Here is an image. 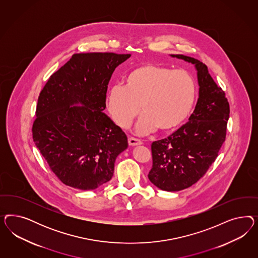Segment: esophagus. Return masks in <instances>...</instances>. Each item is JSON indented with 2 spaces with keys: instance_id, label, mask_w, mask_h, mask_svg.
I'll return each mask as SVG.
<instances>
[{
  "instance_id": "esophagus-1",
  "label": "esophagus",
  "mask_w": 258,
  "mask_h": 258,
  "mask_svg": "<svg viewBox=\"0 0 258 258\" xmlns=\"http://www.w3.org/2000/svg\"><path fill=\"white\" fill-rule=\"evenodd\" d=\"M128 144L130 146L132 147H135V146H140L142 145V142L139 139H136V138H133V137H130L128 138Z\"/></svg>"
}]
</instances>
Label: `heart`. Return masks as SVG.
I'll use <instances>...</instances> for the list:
<instances>
[{
    "label": "heart",
    "instance_id": "1",
    "mask_svg": "<svg viewBox=\"0 0 258 258\" xmlns=\"http://www.w3.org/2000/svg\"><path fill=\"white\" fill-rule=\"evenodd\" d=\"M197 85L187 71L172 70L159 64H144L127 73L124 87H111L107 107L114 122L130 126L140 111L135 132L145 135L159 128L168 133L188 117L194 107Z\"/></svg>",
    "mask_w": 258,
    "mask_h": 258
}]
</instances>
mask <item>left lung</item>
<instances>
[{
  "instance_id": "left-lung-1",
  "label": "left lung",
  "mask_w": 258,
  "mask_h": 258,
  "mask_svg": "<svg viewBox=\"0 0 258 258\" xmlns=\"http://www.w3.org/2000/svg\"><path fill=\"white\" fill-rule=\"evenodd\" d=\"M170 56L194 65L200 87L195 109L187 123L151 145L153 164L149 180L156 187L172 192L190 187L215 162L226 137L230 107L205 64L187 55Z\"/></svg>"
}]
</instances>
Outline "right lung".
<instances>
[{"label": "right lung", "instance_id": "1", "mask_svg": "<svg viewBox=\"0 0 258 258\" xmlns=\"http://www.w3.org/2000/svg\"><path fill=\"white\" fill-rule=\"evenodd\" d=\"M131 54H75L40 92L33 140L64 184L94 190L113 176L127 149L124 132L103 112L109 79Z\"/></svg>", "mask_w": 258, "mask_h": 258}]
</instances>
